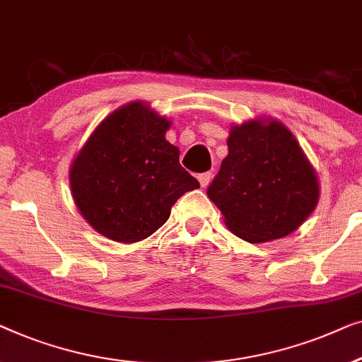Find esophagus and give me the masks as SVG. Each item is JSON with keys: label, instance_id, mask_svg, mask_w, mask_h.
<instances>
[{"label": "esophagus", "instance_id": "1", "mask_svg": "<svg viewBox=\"0 0 362 362\" xmlns=\"http://www.w3.org/2000/svg\"><path fill=\"white\" fill-rule=\"evenodd\" d=\"M211 177H213L211 172H203V174L198 175V182H200V185H202V187H206L208 183H210Z\"/></svg>", "mask_w": 362, "mask_h": 362}]
</instances>
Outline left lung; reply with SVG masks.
<instances>
[{
    "mask_svg": "<svg viewBox=\"0 0 362 362\" xmlns=\"http://www.w3.org/2000/svg\"><path fill=\"white\" fill-rule=\"evenodd\" d=\"M206 195L228 230L247 243L293 233L320 198L317 172L281 121L251 119L233 126L228 156Z\"/></svg>",
    "mask_w": 362,
    "mask_h": 362,
    "instance_id": "8db88e82",
    "label": "left lung"
}]
</instances>
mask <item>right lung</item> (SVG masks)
<instances>
[{"label":"right lung","mask_w":362,"mask_h":362,"mask_svg":"<svg viewBox=\"0 0 362 362\" xmlns=\"http://www.w3.org/2000/svg\"><path fill=\"white\" fill-rule=\"evenodd\" d=\"M170 121L132 101L101 121L70 167V190L95 231L136 243L169 220L172 205L200 183L165 139Z\"/></svg>","instance_id":"obj_1"}]
</instances>
